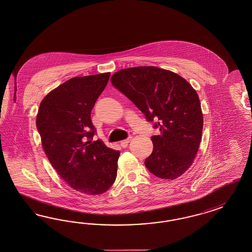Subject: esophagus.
<instances>
[{
	"label": "esophagus",
	"instance_id": "obj_1",
	"mask_svg": "<svg viewBox=\"0 0 252 252\" xmlns=\"http://www.w3.org/2000/svg\"><path fill=\"white\" fill-rule=\"evenodd\" d=\"M130 140L131 137L127 138L126 139H125V140H122L121 142H120V145H121L123 148L127 147V145H128V143L130 142Z\"/></svg>",
	"mask_w": 252,
	"mask_h": 252
}]
</instances>
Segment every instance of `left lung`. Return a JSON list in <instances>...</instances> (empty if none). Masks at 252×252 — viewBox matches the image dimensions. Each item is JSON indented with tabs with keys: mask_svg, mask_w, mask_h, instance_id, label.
Wrapping results in <instances>:
<instances>
[{
	"mask_svg": "<svg viewBox=\"0 0 252 252\" xmlns=\"http://www.w3.org/2000/svg\"><path fill=\"white\" fill-rule=\"evenodd\" d=\"M111 82L161 132L152 137L154 150L144 162L148 170L163 180L183 175L192 164L202 137L196 91L177 73L152 66L121 69Z\"/></svg>",
	"mask_w": 252,
	"mask_h": 252,
	"instance_id": "1",
	"label": "left lung"
}]
</instances>
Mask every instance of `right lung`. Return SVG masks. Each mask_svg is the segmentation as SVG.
I'll return each mask as SVG.
<instances>
[{
  "mask_svg": "<svg viewBox=\"0 0 252 252\" xmlns=\"http://www.w3.org/2000/svg\"><path fill=\"white\" fill-rule=\"evenodd\" d=\"M110 72L73 77L42 100L36 117L44 153L61 178L76 191L101 194L113 185L119 151L93 141L91 111Z\"/></svg>",
  "mask_w": 252,
  "mask_h": 252,
  "instance_id": "right-lung-1",
  "label": "right lung"
}]
</instances>
